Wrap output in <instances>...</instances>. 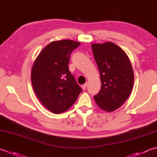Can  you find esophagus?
<instances>
[{"instance_id": "obj_1", "label": "esophagus", "mask_w": 157, "mask_h": 157, "mask_svg": "<svg viewBox=\"0 0 157 157\" xmlns=\"http://www.w3.org/2000/svg\"><path fill=\"white\" fill-rule=\"evenodd\" d=\"M87 83H85V84L82 85V89H83V90H85L86 87H87Z\"/></svg>"}]
</instances>
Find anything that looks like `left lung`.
Returning a JSON list of instances; mask_svg holds the SVG:
<instances>
[{"label":"left lung","mask_w":157,"mask_h":157,"mask_svg":"<svg viewBox=\"0 0 157 157\" xmlns=\"http://www.w3.org/2000/svg\"><path fill=\"white\" fill-rule=\"evenodd\" d=\"M91 48L101 83L95 101L104 111H114L124 104L132 91V64L124 51L113 43H93Z\"/></svg>","instance_id":"left-lung-1"}]
</instances>
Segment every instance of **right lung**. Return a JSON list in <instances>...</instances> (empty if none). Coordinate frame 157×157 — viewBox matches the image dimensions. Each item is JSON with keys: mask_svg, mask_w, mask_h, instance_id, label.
Here are the masks:
<instances>
[{"mask_svg": "<svg viewBox=\"0 0 157 157\" xmlns=\"http://www.w3.org/2000/svg\"><path fill=\"white\" fill-rule=\"evenodd\" d=\"M80 44L71 40L52 42L41 51L32 68L31 81L35 94L41 103L55 114L69 109L82 91L68 68L70 54Z\"/></svg>", "mask_w": 157, "mask_h": 157, "instance_id": "add662e5", "label": "right lung"}]
</instances>
